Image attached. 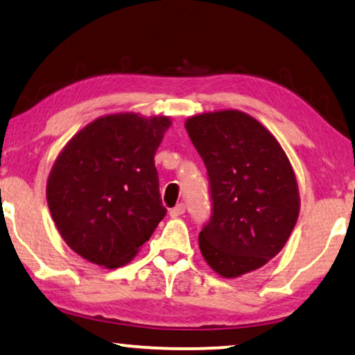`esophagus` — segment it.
I'll list each match as a JSON object with an SVG mask.
<instances>
[{
	"label": "esophagus",
	"instance_id": "34e87169",
	"mask_svg": "<svg viewBox=\"0 0 355 355\" xmlns=\"http://www.w3.org/2000/svg\"><path fill=\"white\" fill-rule=\"evenodd\" d=\"M184 212H185V205H178L176 206V208H173L171 211H170V216L173 217V219H174V217H179V216H182L184 214Z\"/></svg>",
	"mask_w": 355,
	"mask_h": 355
}]
</instances>
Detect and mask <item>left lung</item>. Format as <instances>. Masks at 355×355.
<instances>
[{"instance_id":"1","label":"left lung","mask_w":355,"mask_h":355,"mask_svg":"<svg viewBox=\"0 0 355 355\" xmlns=\"http://www.w3.org/2000/svg\"><path fill=\"white\" fill-rule=\"evenodd\" d=\"M185 130L208 170L212 216L200 232L203 259L222 277H239L276 257L300 212L293 168L277 139L238 109L203 112Z\"/></svg>"}]
</instances>
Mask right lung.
<instances>
[{
    "label": "right lung",
    "instance_id": "1",
    "mask_svg": "<svg viewBox=\"0 0 355 355\" xmlns=\"http://www.w3.org/2000/svg\"><path fill=\"white\" fill-rule=\"evenodd\" d=\"M166 116L117 112L98 117L60 152L46 196L58 233L90 263L127 265L165 217L155 152Z\"/></svg>",
    "mask_w": 355,
    "mask_h": 355
}]
</instances>
